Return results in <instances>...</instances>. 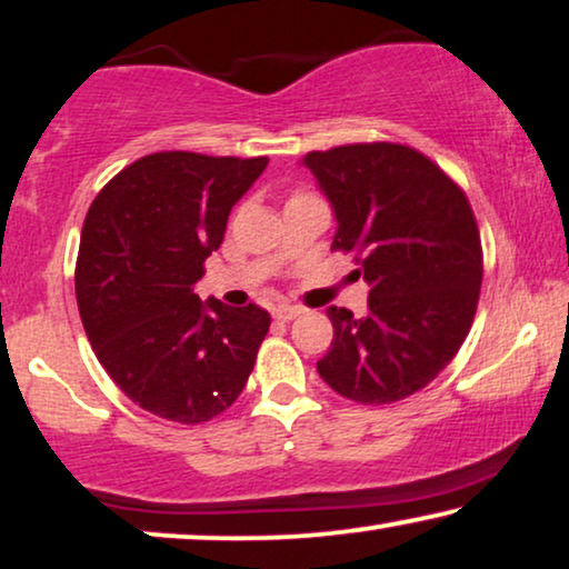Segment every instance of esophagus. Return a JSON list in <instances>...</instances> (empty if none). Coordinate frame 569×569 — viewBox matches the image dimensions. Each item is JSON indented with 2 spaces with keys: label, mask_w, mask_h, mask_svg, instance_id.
<instances>
[{
  "label": "esophagus",
  "mask_w": 569,
  "mask_h": 569,
  "mask_svg": "<svg viewBox=\"0 0 569 569\" xmlns=\"http://www.w3.org/2000/svg\"><path fill=\"white\" fill-rule=\"evenodd\" d=\"M302 313V308L298 306H277L274 308V318H279V321H295Z\"/></svg>",
  "instance_id": "esophagus-1"
}]
</instances>
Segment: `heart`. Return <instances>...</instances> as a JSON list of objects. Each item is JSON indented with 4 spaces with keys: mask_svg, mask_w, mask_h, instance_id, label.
Wrapping results in <instances>:
<instances>
[{
    "mask_svg": "<svg viewBox=\"0 0 569 569\" xmlns=\"http://www.w3.org/2000/svg\"><path fill=\"white\" fill-rule=\"evenodd\" d=\"M295 197H306V193H295ZM295 197H292V199H295Z\"/></svg>",
    "mask_w": 569,
    "mask_h": 569,
    "instance_id": "obj_1",
    "label": "heart"
}]
</instances>
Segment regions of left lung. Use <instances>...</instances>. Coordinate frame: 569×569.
<instances>
[{"label":"left lung","mask_w":569,"mask_h":569,"mask_svg":"<svg viewBox=\"0 0 569 569\" xmlns=\"http://www.w3.org/2000/svg\"><path fill=\"white\" fill-rule=\"evenodd\" d=\"M337 217L333 251L357 253L368 313L326 308L333 339L318 376L345 399L391 403L453 360L477 313L481 240L466 193L407 144L308 152Z\"/></svg>","instance_id":"1"}]
</instances>
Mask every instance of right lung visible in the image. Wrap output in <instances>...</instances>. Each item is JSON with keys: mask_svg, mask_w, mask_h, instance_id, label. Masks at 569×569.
Instances as JSON below:
<instances>
[{"mask_svg": "<svg viewBox=\"0 0 569 569\" xmlns=\"http://www.w3.org/2000/svg\"><path fill=\"white\" fill-rule=\"evenodd\" d=\"M267 162L147 154L111 178L84 217L74 271L84 333L113 383L170 422L222 415L269 331L253 302L230 308L193 292L230 209Z\"/></svg>", "mask_w": 569, "mask_h": 569, "instance_id": "obj_1", "label": "right lung"}]
</instances>
